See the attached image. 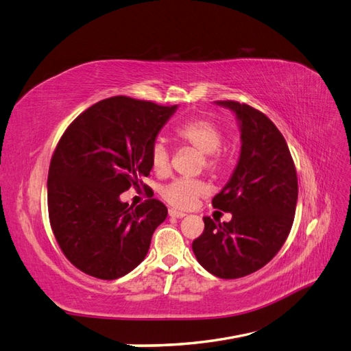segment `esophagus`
Here are the masks:
<instances>
[{"label":"esophagus","instance_id":"34e87169","mask_svg":"<svg viewBox=\"0 0 351 351\" xmlns=\"http://www.w3.org/2000/svg\"><path fill=\"white\" fill-rule=\"evenodd\" d=\"M168 214H169V217H173V218H183V217H186L184 212L177 210V209H174V208L168 209Z\"/></svg>","mask_w":351,"mask_h":351}]
</instances>
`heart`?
Returning <instances> with one entry per match:
<instances>
[{"mask_svg": "<svg viewBox=\"0 0 351 351\" xmlns=\"http://www.w3.org/2000/svg\"><path fill=\"white\" fill-rule=\"evenodd\" d=\"M180 141L192 145L195 149L204 154L205 168L218 173L224 167V158L221 149L224 142V133L221 127L208 119H193L180 124L176 129ZM171 152L162 139H156L151 146V165L156 174H165L169 169ZM161 196L169 205L182 209L192 208L196 202L208 193V187L200 180L176 178L171 183L161 187Z\"/></svg>", "mask_w": 351, "mask_h": 351, "instance_id": "heart-1", "label": "heart"}]
</instances>
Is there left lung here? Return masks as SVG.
<instances>
[{"instance_id": "obj_1", "label": "left lung", "mask_w": 351, "mask_h": 351, "mask_svg": "<svg viewBox=\"0 0 351 351\" xmlns=\"http://www.w3.org/2000/svg\"><path fill=\"white\" fill-rule=\"evenodd\" d=\"M217 105L236 114L241 133L234 173L212 199L214 208L232 218L215 222L205 217L192 249L208 272L234 280L261 269L280 252L293 226L299 186L289 146L267 115L236 101Z\"/></svg>"}]
</instances>
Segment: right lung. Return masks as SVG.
I'll use <instances>...</instances> for the list:
<instances>
[{
  "label": "right lung",
  "instance_id": "add662e5",
  "mask_svg": "<svg viewBox=\"0 0 351 351\" xmlns=\"http://www.w3.org/2000/svg\"><path fill=\"white\" fill-rule=\"evenodd\" d=\"M176 110L112 97L83 111L61 136L48 171L49 222L82 272L117 280L145 259L167 206L152 197L129 206L120 195L147 190L142 178L152 169L151 146Z\"/></svg>",
  "mask_w": 351,
  "mask_h": 351
}]
</instances>
